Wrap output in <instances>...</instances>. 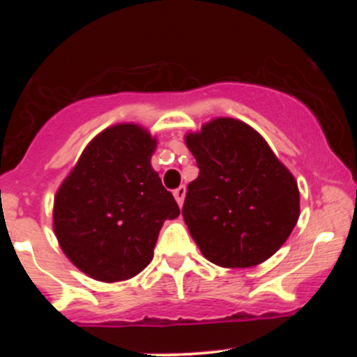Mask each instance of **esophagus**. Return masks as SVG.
Masks as SVG:
<instances>
[{
	"mask_svg": "<svg viewBox=\"0 0 357 357\" xmlns=\"http://www.w3.org/2000/svg\"><path fill=\"white\" fill-rule=\"evenodd\" d=\"M173 195H174L176 202H178V204H179V206H181V204H183V202H184V196H186V188H184V186H183V184H181V186H179V188H176V190H174V192H173Z\"/></svg>",
	"mask_w": 357,
	"mask_h": 357,
	"instance_id": "obj_1",
	"label": "esophagus"
}]
</instances>
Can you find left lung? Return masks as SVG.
Returning <instances> with one entry per match:
<instances>
[{
	"instance_id": "8db88e82",
	"label": "left lung",
	"mask_w": 357,
	"mask_h": 357,
	"mask_svg": "<svg viewBox=\"0 0 357 357\" xmlns=\"http://www.w3.org/2000/svg\"><path fill=\"white\" fill-rule=\"evenodd\" d=\"M186 146L199 174L188 184L183 218L192 240L220 267L261 264L289 238L298 220L294 176L265 139L235 119H216Z\"/></svg>"
}]
</instances>
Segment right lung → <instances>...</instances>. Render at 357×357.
<instances>
[{"label":"right lung","instance_id":"right-lung-1","mask_svg":"<svg viewBox=\"0 0 357 357\" xmlns=\"http://www.w3.org/2000/svg\"><path fill=\"white\" fill-rule=\"evenodd\" d=\"M155 141L141 127L114 126L85 147L55 198L53 227L65 255L96 280L137 275L153 260L174 196L151 167Z\"/></svg>","mask_w":357,"mask_h":357}]
</instances>
